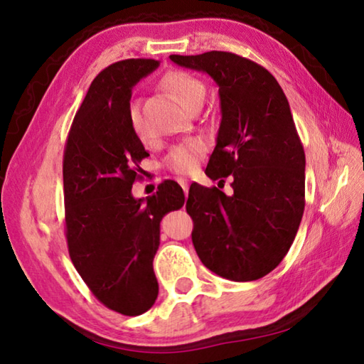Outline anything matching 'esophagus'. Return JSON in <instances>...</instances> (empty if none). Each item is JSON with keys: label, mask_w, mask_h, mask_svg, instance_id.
Listing matches in <instances>:
<instances>
[{"label": "esophagus", "mask_w": 364, "mask_h": 364, "mask_svg": "<svg viewBox=\"0 0 364 364\" xmlns=\"http://www.w3.org/2000/svg\"><path fill=\"white\" fill-rule=\"evenodd\" d=\"M178 183H180V186L183 188L184 194H188V189H189V181L186 180V178H178Z\"/></svg>", "instance_id": "esophagus-1"}]
</instances>
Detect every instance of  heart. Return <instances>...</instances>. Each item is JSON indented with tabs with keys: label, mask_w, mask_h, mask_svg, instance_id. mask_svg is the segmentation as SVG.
I'll use <instances>...</instances> for the list:
<instances>
[{
	"label": "heart",
	"mask_w": 364,
	"mask_h": 364,
	"mask_svg": "<svg viewBox=\"0 0 364 364\" xmlns=\"http://www.w3.org/2000/svg\"><path fill=\"white\" fill-rule=\"evenodd\" d=\"M162 86L186 110L197 106V104H202V101H204L205 86L199 78L193 77L191 73L178 70L165 73V77L162 78ZM128 122H130L133 133L143 139L144 127L136 104H132L130 109H128ZM204 152L205 146L200 139H189L186 143L175 146L168 152L165 164H167L170 170L176 171V173H189V171L196 168L197 162L204 156Z\"/></svg>",
	"instance_id": "obj_1"
}]
</instances>
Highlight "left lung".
I'll return each instance as SVG.
<instances>
[{"label":"left lung","instance_id":"obj_1","mask_svg":"<svg viewBox=\"0 0 364 364\" xmlns=\"http://www.w3.org/2000/svg\"><path fill=\"white\" fill-rule=\"evenodd\" d=\"M170 59L218 85L221 123L205 173L232 178L231 196L215 186L189 188L194 249L221 278L260 279L291 249L305 208V152L287 97L264 67L237 54Z\"/></svg>","mask_w":364,"mask_h":364}]
</instances>
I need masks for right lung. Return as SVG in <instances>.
<instances>
[{"mask_svg":"<svg viewBox=\"0 0 364 364\" xmlns=\"http://www.w3.org/2000/svg\"><path fill=\"white\" fill-rule=\"evenodd\" d=\"M159 64L125 59L97 73L64 149L65 237L72 263L95 297L125 316H138L156 301L152 262L160 221L184 204L175 181H164L146 199L132 194L139 162L149 156L128 122L132 88Z\"/></svg>","mask_w":364,"mask_h":364,"instance_id":"1","label":"right lung"}]
</instances>
